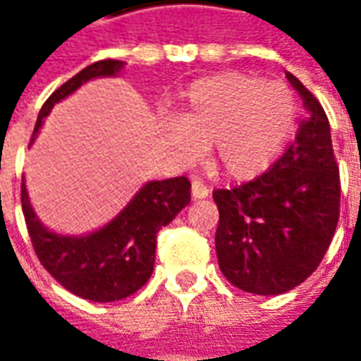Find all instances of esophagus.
Segmentation results:
<instances>
[{
    "mask_svg": "<svg viewBox=\"0 0 361 361\" xmlns=\"http://www.w3.org/2000/svg\"><path fill=\"white\" fill-rule=\"evenodd\" d=\"M209 187L201 183V180H192V187H190V195H192V199L197 201V199H207L209 197Z\"/></svg>",
    "mask_w": 361,
    "mask_h": 361,
    "instance_id": "obj_1",
    "label": "esophagus"
}]
</instances>
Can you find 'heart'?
I'll return each mask as SVG.
<instances>
[{
	"label": "heart",
	"mask_w": 361,
	"mask_h": 361,
	"mask_svg": "<svg viewBox=\"0 0 361 361\" xmlns=\"http://www.w3.org/2000/svg\"><path fill=\"white\" fill-rule=\"evenodd\" d=\"M295 122V98L281 82L245 72L202 78L171 128L173 145L197 159L213 145V162L235 180L253 178L281 154Z\"/></svg>",
	"instance_id": "obj_1"
}]
</instances>
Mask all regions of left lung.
Returning <instances> with one entry per match:
<instances>
[{
    "instance_id": "1",
    "label": "left lung",
    "mask_w": 361,
    "mask_h": 361,
    "mask_svg": "<svg viewBox=\"0 0 361 361\" xmlns=\"http://www.w3.org/2000/svg\"><path fill=\"white\" fill-rule=\"evenodd\" d=\"M310 116L293 145L269 171L235 188L213 192L219 269L235 287L279 295L319 267L340 219V171L329 120L293 74H285Z\"/></svg>"
}]
</instances>
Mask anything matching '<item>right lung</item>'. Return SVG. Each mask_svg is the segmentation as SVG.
<instances>
[{"mask_svg": "<svg viewBox=\"0 0 361 361\" xmlns=\"http://www.w3.org/2000/svg\"><path fill=\"white\" fill-rule=\"evenodd\" d=\"M122 68L124 62L120 60H100L62 84L42 106L32 142L54 104L92 78L116 76ZM188 202L190 183L187 176L150 180L102 229L82 237H68L46 229L39 223L25 183H21V209L39 263L74 295L100 303L128 298L150 279L157 257V233Z\"/></svg>", "mask_w": 361, "mask_h": 361, "instance_id": "add662e5", "label": "right lung"}]
</instances>
